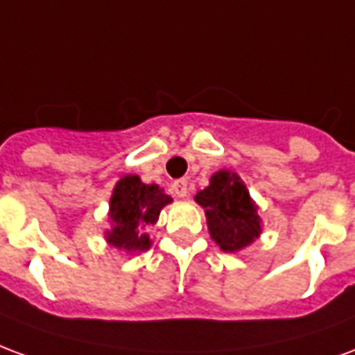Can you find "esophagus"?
Instances as JSON below:
<instances>
[{"mask_svg": "<svg viewBox=\"0 0 355 355\" xmlns=\"http://www.w3.org/2000/svg\"><path fill=\"white\" fill-rule=\"evenodd\" d=\"M173 193L180 198V200H184L188 198V182H186L184 178H180V180H175L173 182Z\"/></svg>", "mask_w": 355, "mask_h": 355, "instance_id": "34e87169", "label": "esophagus"}]
</instances>
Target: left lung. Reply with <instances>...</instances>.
<instances>
[{
    "label": "left lung",
    "instance_id": "1",
    "mask_svg": "<svg viewBox=\"0 0 355 355\" xmlns=\"http://www.w3.org/2000/svg\"><path fill=\"white\" fill-rule=\"evenodd\" d=\"M196 201L205 209L209 234L224 253L241 251L261 236L259 207L236 173L216 171Z\"/></svg>",
    "mask_w": 355,
    "mask_h": 355
}]
</instances>
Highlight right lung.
Here are the masks:
<instances>
[{
    "instance_id": "add662e5",
    "label": "right lung",
    "mask_w": 355,
    "mask_h": 355,
    "mask_svg": "<svg viewBox=\"0 0 355 355\" xmlns=\"http://www.w3.org/2000/svg\"><path fill=\"white\" fill-rule=\"evenodd\" d=\"M171 201L157 184H144L137 175L121 177L110 198L112 230L106 232V241L127 253L148 251L152 241L144 230L157 223L159 211Z\"/></svg>"
}]
</instances>
